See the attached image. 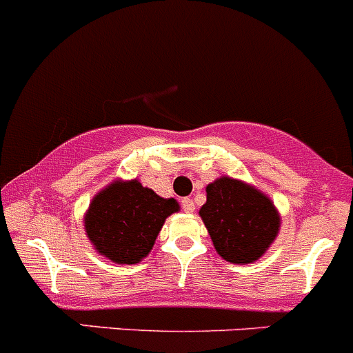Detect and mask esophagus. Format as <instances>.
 I'll return each instance as SVG.
<instances>
[{"mask_svg": "<svg viewBox=\"0 0 353 353\" xmlns=\"http://www.w3.org/2000/svg\"><path fill=\"white\" fill-rule=\"evenodd\" d=\"M181 207H183L184 212H193V210H195V203H193L192 199L181 200Z\"/></svg>", "mask_w": 353, "mask_h": 353, "instance_id": "obj_1", "label": "esophagus"}]
</instances>
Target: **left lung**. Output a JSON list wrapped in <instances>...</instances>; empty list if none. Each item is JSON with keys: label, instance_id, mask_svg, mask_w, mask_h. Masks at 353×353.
<instances>
[{"label": "left lung", "instance_id": "obj_1", "mask_svg": "<svg viewBox=\"0 0 353 353\" xmlns=\"http://www.w3.org/2000/svg\"><path fill=\"white\" fill-rule=\"evenodd\" d=\"M200 216L219 256L235 265L261 258L281 226L268 196L230 177L207 186Z\"/></svg>", "mask_w": 353, "mask_h": 353}]
</instances>
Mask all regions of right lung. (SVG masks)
Listing matches in <instances>:
<instances>
[{
	"instance_id": "right-lung-1",
	"label": "right lung",
	"mask_w": 353,
	"mask_h": 353,
	"mask_svg": "<svg viewBox=\"0 0 353 353\" xmlns=\"http://www.w3.org/2000/svg\"><path fill=\"white\" fill-rule=\"evenodd\" d=\"M179 210L174 199H161L137 181L102 190L85 216L88 239L102 256L134 265L151 251L165 217Z\"/></svg>"
}]
</instances>
